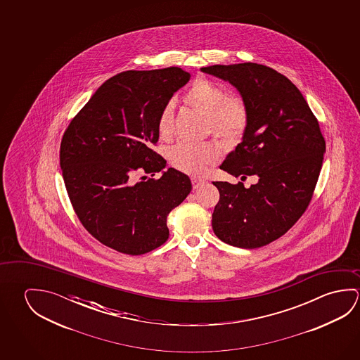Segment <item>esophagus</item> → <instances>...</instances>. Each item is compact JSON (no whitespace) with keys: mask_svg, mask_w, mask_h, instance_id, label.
Returning a JSON list of instances; mask_svg holds the SVG:
<instances>
[{"mask_svg":"<svg viewBox=\"0 0 360 360\" xmlns=\"http://www.w3.org/2000/svg\"><path fill=\"white\" fill-rule=\"evenodd\" d=\"M206 183L205 179H200V178H192V186H193V188L197 189L202 187L203 184Z\"/></svg>","mask_w":360,"mask_h":360,"instance_id":"1","label":"esophagus"}]
</instances>
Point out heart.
Masks as SVG:
<instances>
[{"label": "heart", "mask_w": 360, "mask_h": 360, "mask_svg": "<svg viewBox=\"0 0 360 360\" xmlns=\"http://www.w3.org/2000/svg\"><path fill=\"white\" fill-rule=\"evenodd\" d=\"M183 101L207 120V129L227 142L238 141L248 124V109L240 96L227 95L221 85L206 77L195 79ZM174 108L172 103L163 106L158 117L160 138L167 139L173 134ZM219 149L212 143L187 144L179 143L169 152V160L179 171L191 176H202L207 167L217 162Z\"/></svg>", "instance_id": "1"}]
</instances>
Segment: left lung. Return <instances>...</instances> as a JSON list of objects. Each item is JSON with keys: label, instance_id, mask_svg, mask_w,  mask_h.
<instances>
[{"label": "left lung", "instance_id": "left-lung-1", "mask_svg": "<svg viewBox=\"0 0 360 360\" xmlns=\"http://www.w3.org/2000/svg\"><path fill=\"white\" fill-rule=\"evenodd\" d=\"M200 71L235 86L248 109L242 142L221 169L243 183L213 182L219 200L212 229L221 241L257 248L285 235L305 212L318 182L324 136L300 90L271 68L255 63L213 65Z\"/></svg>", "mask_w": 360, "mask_h": 360}]
</instances>
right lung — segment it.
Wrapping results in <instances>:
<instances>
[{
	"label": "right lung",
	"mask_w": 360,
	"mask_h": 360,
	"mask_svg": "<svg viewBox=\"0 0 360 360\" xmlns=\"http://www.w3.org/2000/svg\"><path fill=\"white\" fill-rule=\"evenodd\" d=\"M181 68L129 70L108 79L71 120L60 146L66 191L91 236L122 254H147L169 236L167 216L192 189L188 176L163 171L158 117L178 89L189 82ZM142 169L155 181L134 183Z\"/></svg>",
	"instance_id": "add662e5"
}]
</instances>
